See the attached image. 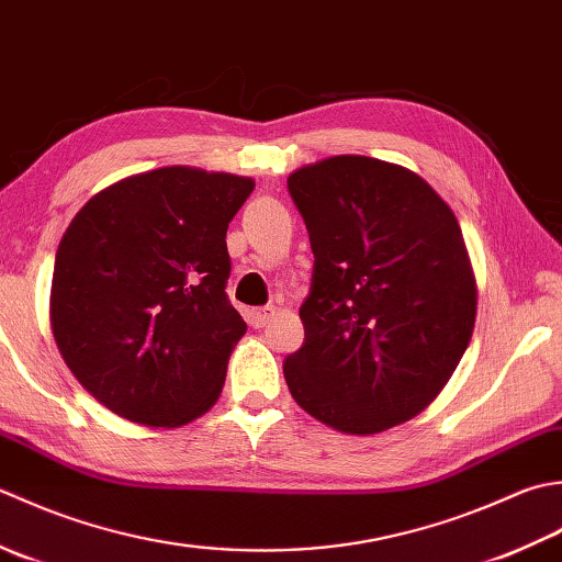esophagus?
I'll return each instance as SVG.
<instances>
[{
    "mask_svg": "<svg viewBox=\"0 0 562 562\" xmlns=\"http://www.w3.org/2000/svg\"><path fill=\"white\" fill-rule=\"evenodd\" d=\"M273 315H277V307L267 305V307H255V311H249L247 319L251 327H267L273 319Z\"/></svg>",
    "mask_w": 562,
    "mask_h": 562,
    "instance_id": "esophagus-1",
    "label": "esophagus"
}]
</instances>
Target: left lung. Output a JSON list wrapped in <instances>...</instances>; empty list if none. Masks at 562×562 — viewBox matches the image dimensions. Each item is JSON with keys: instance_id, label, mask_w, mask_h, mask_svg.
Instances as JSON below:
<instances>
[{"instance_id": "8db88e82", "label": "left lung", "mask_w": 562, "mask_h": 562, "mask_svg": "<svg viewBox=\"0 0 562 562\" xmlns=\"http://www.w3.org/2000/svg\"><path fill=\"white\" fill-rule=\"evenodd\" d=\"M315 255L303 347L283 361L293 400L369 437L419 415L473 337L477 285L461 225L407 167L337 155L289 177Z\"/></svg>"}]
</instances>
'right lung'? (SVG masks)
<instances>
[{"label": "right lung", "mask_w": 562, "mask_h": 562, "mask_svg": "<svg viewBox=\"0 0 562 562\" xmlns=\"http://www.w3.org/2000/svg\"><path fill=\"white\" fill-rule=\"evenodd\" d=\"M249 177L162 167L91 196L55 255L50 325L65 363L106 409L147 427L201 417L247 331L227 301V223Z\"/></svg>", "instance_id": "add662e5"}]
</instances>
